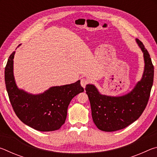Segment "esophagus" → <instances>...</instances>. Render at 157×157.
<instances>
[{"mask_svg":"<svg viewBox=\"0 0 157 157\" xmlns=\"http://www.w3.org/2000/svg\"><path fill=\"white\" fill-rule=\"evenodd\" d=\"M89 83V79L87 78H82L81 79V85L82 86L85 88L86 85H87Z\"/></svg>","mask_w":157,"mask_h":157,"instance_id":"1","label":"esophagus"}]
</instances>
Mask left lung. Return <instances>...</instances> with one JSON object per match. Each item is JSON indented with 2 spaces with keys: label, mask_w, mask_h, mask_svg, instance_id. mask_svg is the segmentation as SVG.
<instances>
[{
  "label": "left lung",
  "mask_w": 157,
  "mask_h": 157,
  "mask_svg": "<svg viewBox=\"0 0 157 157\" xmlns=\"http://www.w3.org/2000/svg\"><path fill=\"white\" fill-rule=\"evenodd\" d=\"M143 52L145 70L142 79L132 91L124 96L111 97L99 94L91 84L86 86L94 123L104 132L125 128L141 116L147 105L154 80V66L149 52L139 39H136Z\"/></svg>",
  "instance_id": "obj_1"
}]
</instances>
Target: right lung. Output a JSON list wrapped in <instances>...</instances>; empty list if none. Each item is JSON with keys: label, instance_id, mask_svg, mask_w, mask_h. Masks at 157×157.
Segmentation results:
<instances>
[{"label": "right lung", "instance_id": "obj_1", "mask_svg": "<svg viewBox=\"0 0 157 157\" xmlns=\"http://www.w3.org/2000/svg\"><path fill=\"white\" fill-rule=\"evenodd\" d=\"M10 55L5 69V82L9 99L16 115L32 128L41 132L59 129L65 123L71 100L84 91L80 80L73 84L53 86L40 95L28 94L19 90L13 75V59Z\"/></svg>", "mask_w": 157, "mask_h": 157}]
</instances>
